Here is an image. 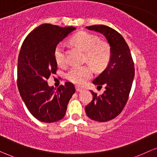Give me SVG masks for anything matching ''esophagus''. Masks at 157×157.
<instances>
[{
    "mask_svg": "<svg viewBox=\"0 0 157 157\" xmlns=\"http://www.w3.org/2000/svg\"><path fill=\"white\" fill-rule=\"evenodd\" d=\"M76 91H81L83 89L79 86H76Z\"/></svg>",
    "mask_w": 157,
    "mask_h": 157,
    "instance_id": "obj_1",
    "label": "esophagus"
}]
</instances>
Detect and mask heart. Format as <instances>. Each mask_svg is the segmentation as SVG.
I'll return each mask as SVG.
<instances>
[{
    "label": "heart",
    "mask_w": 157,
    "mask_h": 157,
    "mask_svg": "<svg viewBox=\"0 0 157 157\" xmlns=\"http://www.w3.org/2000/svg\"><path fill=\"white\" fill-rule=\"evenodd\" d=\"M71 41L75 46L85 51V61L97 70L108 66L112 56L111 45L105 40H99L97 36L80 31L73 36ZM55 61L59 66L66 63L65 46L62 43L56 46L53 52ZM93 76V68L90 65L74 66L66 73V77L74 84L84 85Z\"/></svg>",
    "instance_id": "1"
}]
</instances>
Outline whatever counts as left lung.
Returning a JSON list of instances; mask_svg holds the SVG:
<instances>
[{"label": "left lung", "mask_w": 157, "mask_h": 157, "mask_svg": "<svg viewBox=\"0 0 157 157\" xmlns=\"http://www.w3.org/2000/svg\"><path fill=\"white\" fill-rule=\"evenodd\" d=\"M86 28L102 33L112 50L106 68L93 81L98 86L104 85L106 91L101 96L91 91L93 99L85 108L91 119L108 121L117 117L126 104L134 77V63L128 46L119 32L104 25Z\"/></svg>", "instance_id": "obj_1"}]
</instances>
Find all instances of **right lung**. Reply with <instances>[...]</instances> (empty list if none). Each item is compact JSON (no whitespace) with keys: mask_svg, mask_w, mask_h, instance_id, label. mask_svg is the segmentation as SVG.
<instances>
[{"mask_svg":"<svg viewBox=\"0 0 157 157\" xmlns=\"http://www.w3.org/2000/svg\"><path fill=\"white\" fill-rule=\"evenodd\" d=\"M75 29L45 23L33 30L21 46L17 69L18 91L31 114L42 122L52 123L63 119L76 91L71 82L57 89L47 83L51 74H56V46Z\"/></svg>","mask_w":157,"mask_h":157,"instance_id":"add662e5","label":"right lung"}]
</instances>
